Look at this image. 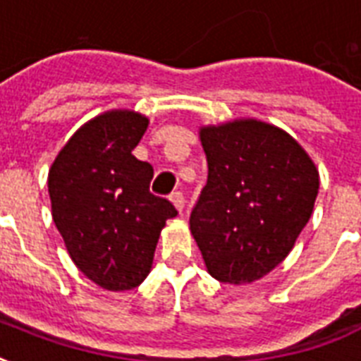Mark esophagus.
<instances>
[{"label":"esophagus","mask_w":361,"mask_h":361,"mask_svg":"<svg viewBox=\"0 0 361 361\" xmlns=\"http://www.w3.org/2000/svg\"><path fill=\"white\" fill-rule=\"evenodd\" d=\"M170 200H172V204L178 208V212H183V206H185V197H183V192H172V195H170Z\"/></svg>","instance_id":"esophagus-1"}]
</instances>
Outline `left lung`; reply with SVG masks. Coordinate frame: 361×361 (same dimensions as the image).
<instances>
[{"mask_svg":"<svg viewBox=\"0 0 361 361\" xmlns=\"http://www.w3.org/2000/svg\"><path fill=\"white\" fill-rule=\"evenodd\" d=\"M208 181L191 234L209 275L245 285L279 266L313 214L319 170L275 125L236 120L200 129Z\"/></svg>","mask_w":361,"mask_h":361,"instance_id":"left-lung-1","label":"left lung"}]
</instances>
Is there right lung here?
Instances as JSON below:
<instances>
[{
	"instance_id": "obj_1",
	"label": "right lung",
	"mask_w": 361,
	"mask_h": 361,
	"mask_svg": "<svg viewBox=\"0 0 361 361\" xmlns=\"http://www.w3.org/2000/svg\"><path fill=\"white\" fill-rule=\"evenodd\" d=\"M147 118L112 110L82 125L48 172L52 217L73 262L106 290H130L152 269L174 204L149 191L153 166L133 149Z\"/></svg>"
}]
</instances>
